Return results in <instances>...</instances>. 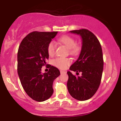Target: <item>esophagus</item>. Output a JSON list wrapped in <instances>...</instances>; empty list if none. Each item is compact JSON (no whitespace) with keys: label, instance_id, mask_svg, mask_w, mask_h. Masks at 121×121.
Returning a JSON list of instances; mask_svg holds the SVG:
<instances>
[{"label":"esophagus","instance_id":"esophagus-1","mask_svg":"<svg viewBox=\"0 0 121 121\" xmlns=\"http://www.w3.org/2000/svg\"><path fill=\"white\" fill-rule=\"evenodd\" d=\"M65 71H64L63 70H60V73L61 74H63V73H65Z\"/></svg>","mask_w":121,"mask_h":121}]
</instances>
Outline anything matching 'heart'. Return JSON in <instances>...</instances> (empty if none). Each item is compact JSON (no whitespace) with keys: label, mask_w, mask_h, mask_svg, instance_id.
Segmentation results:
<instances>
[{"label":"heart","mask_w":121,"mask_h":121,"mask_svg":"<svg viewBox=\"0 0 121 121\" xmlns=\"http://www.w3.org/2000/svg\"><path fill=\"white\" fill-rule=\"evenodd\" d=\"M60 42L65 45L69 49V53L72 55H77L81 50V47L80 44L76 43V40L74 37L68 35L61 37ZM56 51V44L53 41H50L47 46V52L50 56H53ZM71 60L68 58L57 57L53 60L54 65L60 69H64L71 64Z\"/></svg>","instance_id":"heart-1"}]
</instances>
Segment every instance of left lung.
Instances as JSON below:
<instances>
[{
	"label": "left lung",
	"instance_id": "obj_1",
	"mask_svg": "<svg viewBox=\"0 0 121 121\" xmlns=\"http://www.w3.org/2000/svg\"><path fill=\"white\" fill-rule=\"evenodd\" d=\"M70 32L81 36L82 48L78 58L69 69L77 75L82 74L77 77L68 71L67 88L72 97L85 101L95 94L101 83L104 67L102 48L97 37L90 30L82 29Z\"/></svg>",
	"mask_w": 121,
	"mask_h": 121
}]
</instances>
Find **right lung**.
<instances>
[{
  "mask_svg": "<svg viewBox=\"0 0 121 121\" xmlns=\"http://www.w3.org/2000/svg\"><path fill=\"white\" fill-rule=\"evenodd\" d=\"M58 31H33L22 41L17 52V73L27 94L38 102L48 99L53 93V84L60 75L57 68L50 66L42 74L41 68L48 59L47 46Z\"/></svg>",
  "mask_w": 121,
  "mask_h": 121,
  "instance_id": "1",
  "label": "right lung"
}]
</instances>
